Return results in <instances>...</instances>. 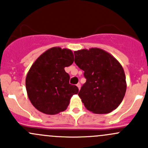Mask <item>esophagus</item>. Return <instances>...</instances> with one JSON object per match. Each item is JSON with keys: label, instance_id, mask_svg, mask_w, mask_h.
Instances as JSON below:
<instances>
[{"label": "esophagus", "instance_id": "1", "mask_svg": "<svg viewBox=\"0 0 148 148\" xmlns=\"http://www.w3.org/2000/svg\"><path fill=\"white\" fill-rule=\"evenodd\" d=\"M77 86L78 87L79 89H80V88H81V84H80V83H78L77 84Z\"/></svg>", "mask_w": 148, "mask_h": 148}]
</instances>
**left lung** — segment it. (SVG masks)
<instances>
[{
	"mask_svg": "<svg viewBox=\"0 0 148 148\" xmlns=\"http://www.w3.org/2000/svg\"><path fill=\"white\" fill-rule=\"evenodd\" d=\"M74 62L86 82L78 95L85 107L96 114H107L122 102L127 89L125 71L120 62L99 48L74 51Z\"/></svg>",
	"mask_w": 148,
	"mask_h": 148,
	"instance_id": "left-lung-1",
	"label": "left lung"
}]
</instances>
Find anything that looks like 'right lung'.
Here are the masks:
<instances>
[{
	"mask_svg": "<svg viewBox=\"0 0 148 148\" xmlns=\"http://www.w3.org/2000/svg\"><path fill=\"white\" fill-rule=\"evenodd\" d=\"M74 62L70 49L53 47L34 62L26 78L28 99L36 109L46 114H56L66 110L71 97L79 89L69 84L64 68Z\"/></svg>",
	"mask_w": 148,
	"mask_h": 148,
	"instance_id": "1",
	"label": "right lung"
}]
</instances>
